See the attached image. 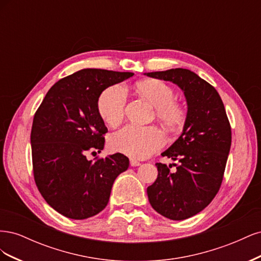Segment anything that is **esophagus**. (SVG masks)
I'll use <instances>...</instances> for the list:
<instances>
[{"label":"esophagus","instance_id":"34e87169","mask_svg":"<svg viewBox=\"0 0 261 261\" xmlns=\"http://www.w3.org/2000/svg\"><path fill=\"white\" fill-rule=\"evenodd\" d=\"M130 165H132V167H138V165H140V162L132 159V160H130Z\"/></svg>","mask_w":261,"mask_h":261}]
</instances>
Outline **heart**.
Returning <instances> with one entry per match:
<instances>
[{
  "mask_svg": "<svg viewBox=\"0 0 261 261\" xmlns=\"http://www.w3.org/2000/svg\"><path fill=\"white\" fill-rule=\"evenodd\" d=\"M136 90L155 108V116L169 130L176 132L183 127L187 111L175 101V91L171 86L156 80L136 84ZM126 92L121 85H114L102 91L98 99V112L108 125H120L125 115ZM165 141L162 132L155 126L138 127L128 125L112 136L110 145L114 151L134 159H145L160 149Z\"/></svg>",
  "mask_w": 261,
  "mask_h": 261,
  "instance_id": "b5f03b06",
  "label": "heart"
}]
</instances>
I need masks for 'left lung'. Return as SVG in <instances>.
<instances>
[{
  "mask_svg": "<svg viewBox=\"0 0 261 261\" xmlns=\"http://www.w3.org/2000/svg\"><path fill=\"white\" fill-rule=\"evenodd\" d=\"M176 84L187 101V118L178 139L163 156L177 160L175 172L155 163L158 177L147 188L151 207L171 220H185L206 208L218 194L231 148V125L215 87L194 72L172 68L146 74Z\"/></svg>",
  "mask_w": 261,
  "mask_h": 261,
  "instance_id": "8db88e82",
  "label": "left lung"
}]
</instances>
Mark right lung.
<instances>
[{
	"label": "right lung",
	"mask_w": 261,
	"mask_h": 261,
	"mask_svg": "<svg viewBox=\"0 0 261 261\" xmlns=\"http://www.w3.org/2000/svg\"><path fill=\"white\" fill-rule=\"evenodd\" d=\"M134 73L85 68L62 78L45 94L35 113L30 143L36 185L61 215L83 220L98 215L109 202L112 185L128 169L122 153L87 159L101 152L108 132L98 99L108 87Z\"/></svg>",
	"instance_id": "add662e5"
}]
</instances>
